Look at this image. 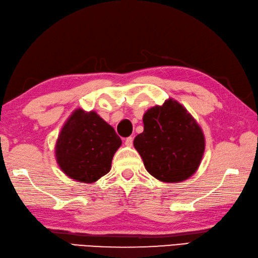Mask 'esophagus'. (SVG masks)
Segmentation results:
<instances>
[{
	"mask_svg": "<svg viewBox=\"0 0 258 258\" xmlns=\"http://www.w3.org/2000/svg\"><path fill=\"white\" fill-rule=\"evenodd\" d=\"M133 144V138L132 137H128L125 139V145H127V147H132Z\"/></svg>",
	"mask_w": 258,
	"mask_h": 258,
	"instance_id": "34e87169",
	"label": "esophagus"
}]
</instances>
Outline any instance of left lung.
Returning <instances> with one entry per match:
<instances>
[{
    "label": "left lung",
    "instance_id": "8db88e82",
    "mask_svg": "<svg viewBox=\"0 0 258 258\" xmlns=\"http://www.w3.org/2000/svg\"><path fill=\"white\" fill-rule=\"evenodd\" d=\"M144 131L134 147L150 175L165 182L189 178L202 160L205 140L202 130L179 102L169 99L143 115Z\"/></svg>",
    "mask_w": 258,
    "mask_h": 258
}]
</instances>
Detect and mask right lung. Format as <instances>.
<instances>
[{
	"instance_id": "obj_1",
	"label": "right lung",
	"mask_w": 258,
	"mask_h": 258,
	"mask_svg": "<svg viewBox=\"0 0 258 258\" xmlns=\"http://www.w3.org/2000/svg\"><path fill=\"white\" fill-rule=\"evenodd\" d=\"M121 140L95 111L77 109L69 117L55 147L60 169L72 179L95 182L110 170Z\"/></svg>"
}]
</instances>
